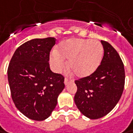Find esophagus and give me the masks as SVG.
I'll list each match as a JSON object with an SVG mask.
<instances>
[{
	"mask_svg": "<svg viewBox=\"0 0 133 133\" xmlns=\"http://www.w3.org/2000/svg\"><path fill=\"white\" fill-rule=\"evenodd\" d=\"M72 82V80H69L68 78H65V80H64V83H65V85H67L68 83H69V82Z\"/></svg>",
	"mask_w": 133,
	"mask_h": 133,
	"instance_id": "1",
	"label": "esophagus"
}]
</instances>
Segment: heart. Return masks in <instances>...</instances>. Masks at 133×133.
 <instances>
[{
    "label": "heart",
    "mask_w": 133,
    "mask_h": 133,
    "mask_svg": "<svg viewBox=\"0 0 133 133\" xmlns=\"http://www.w3.org/2000/svg\"><path fill=\"white\" fill-rule=\"evenodd\" d=\"M103 56V48L96 40L71 39L57 45L51 54L50 62L54 70L60 72L66 65L79 78L89 76L97 70Z\"/></svg>",
    "instance_id": "heart-1"
}]
</instances>
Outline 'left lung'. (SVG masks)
<instances>
[{"label":"left lung","mask_w":133,"mask_h":133,"mask_svg":"<svg viewBox=\"0 0 133 133\" xmlns=\"http://www.w3.org/2000/svg\"><path fill=\"white\" fill-rule=\"evenodd\" d=\"M104 56L97 70L75 81L74 102L85 116L97 119L112 110L121 98L125 81L124 67L119 54L110 44L102 40Z\"/></svg>","instance_id":"8db88e82"}]
</instances>
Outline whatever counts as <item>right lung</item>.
Wrapping results in <instances>:
<instances>
[{
  "mask_svg": "<svg viewBox=\"0 0 133 133\" xmlns=\"http://www.w3.org/2000/svg\"><path fill=\"white\" fill-rule=\"evenodd\" d=\"M54 37L33 39L17 48L8 68V81L16 108L25 116L43 121L51 116L65 88L64 76L50 69Z\"/></svg>",
  "mask_w": 133,
  "mask_h": 133,
  "instance_id": "right-lung-1",
  "label": "right lung"
}]
</instances>
